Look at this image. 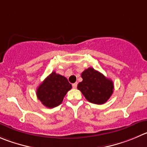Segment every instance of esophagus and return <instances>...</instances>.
Instances as JSON below:
<instances>
[{
	"label": "esophagus",
	"instance_id": "34e87169",
	"mask_svg": "<svg viewBox=\"0 0 147 147\" xmlns=\"http://www.w3.org/2000/svg\"><path fill=\"white\" fill-rule=\"evenodd\" d=\"M72 86H73V88H74V89H76V88L77 87V82H76V83H74V84H73Z\"/></svg>",
	"mask_w": 147,
	"mask_h": 147
}]
</instances>
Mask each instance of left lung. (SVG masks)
I'll return each mask as SVG.
<instances>
[{
  "label": "left lung",
  "mask_w": 147,
  "mask_h": 147,
  "mask_svg": "<svg viewBox=\"0 0 147 147\" xmlns=\"http://www.w3.org/2000/svg\"><path fill=\"white\" fill-rule=\"evenodd\" d=\"M83 81L77 88L89 102L102 105L108 100L113 92V81L93 68H88L82 74Z\"/></svg>",
  "instance_id": "1"
}]
</instances>
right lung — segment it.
Here are the masks:
<instances>
[{"instance_id":"obj_1","label":"right lung","mask_w":147,"mask_h":147,"mask_svg":"<svg viewBox=\"0 0 147 147\" xmlns=\"http://www.w3.org/2000/svg\"><path fill=\"white\" fill-rule=\"evenodd\" d=\"M71 88L72 86L65 76L53 71L37 88V98L43 105L53 108L61 104L63 97Z\"/></svg>"}]
</instances>
